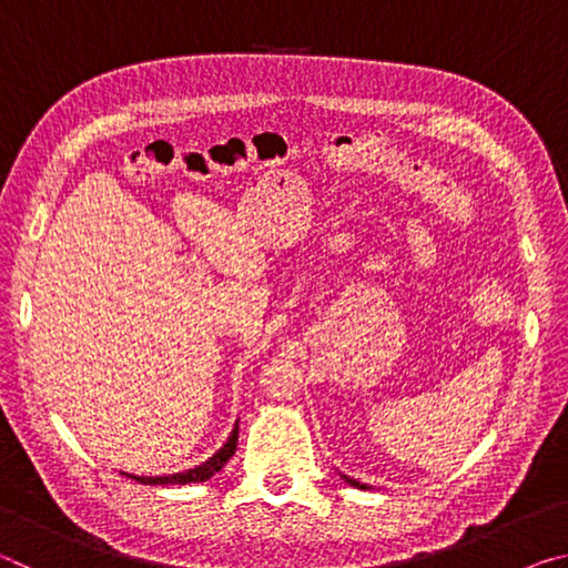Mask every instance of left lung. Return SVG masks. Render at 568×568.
Listing matches in <instances>:
<instances>
[{
    "label": "left lung",
    "instance_id": "obj_1",
    "mask_svg": "<svg viewBox=\"0 0 568 568\" xmlns=\"http://www.w3.org/2000/svg\"><path fill=\"white\" fill-rule=\"evenodd\" d=\"M343 478L348 480V484H351V486H355V488H368L365 484H361V480H355V478H351V476H343Z\"/></svg>",
    "mask_w": 568,
    "mask_h": 568
}]
</instances>
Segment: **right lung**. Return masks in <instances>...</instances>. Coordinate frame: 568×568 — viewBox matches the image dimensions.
Listing matches in <instances>:
<instances>
[{
	"instance_id": "1",
	"label": "right lung",
	"mask_w": 568,
	"mask_h": 568,
	"mask_svg": "<svg viewBox=\"0 0 568 568\" xmlns=\"http://www.w3.org/2000/svg\"><path fill=\"white\" fill-rule=\"evenodd\" d=\"M235 448H237V423L233 428V434L223 444V448L217 450L215 456H210L205 464H200L195 468H187L182 470V474H172V476H132L130 478L140 480V484H148V486H185V484H200V480H207L213 478L220 468H223L230 458L235 456Z\"/></svg>"
}]
</instances>
